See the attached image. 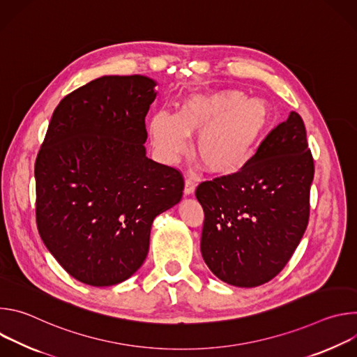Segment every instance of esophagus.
Here are the masks:
<instances>
[{
    "mask_svg": "<svg viewBox=\"0 0 357 357\" xmlns=\"http://www.w3.org/2000/svg\"><path fill=\"white\" fill-rule=\"evenodd\" d=\"M196 188V178L193 175H186L185 176V188L183 192L185 195H192Z\"/></svg>",
    "mask_w": 357,
    "mask_h": 357,
    "instance_id": "esophagus-1",
    "label": "esophagus"
}]
</instances>
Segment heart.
Listing matches in <instances>:
<instances>
[{
    "label": "heart",
    "mask_w": 357,
    "mask_h": 357,
    "mask_svg": "<svg viewBox=\"0 0 357 357\" xmlns=\"http://www.w3.org/2000/svg\"><path fill=\"white\" fill-rule=\"evenodd\" d=\"M271 123L266 100L245 98L240 90L188 93L175 114L160 112L149 121V137L158 158L176 164L196 138V155L216 174H234L254 155Z\"/></svg>",
    "instance_id": "heart-1"
}]
</instances>
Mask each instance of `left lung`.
<instances>
[{
	"instance_id": "8db88e82",
	"label": "left lung",
	"mask_w": 357,
	"mask_h": 357,
	"mask_svg": "<svg viewBox=\"0 0 357 357\" xmlns=\"http://www.w3.org/2000/svg\"><path fill=\"white\" fill-rule=\"evenodd\" d=\"M312 179L307 131L291 112L240 171L202 182L200 251L211 271L244 288L273 280L308 226Z\"/></svg>"
}]
</instances>
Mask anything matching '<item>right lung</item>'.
<instances>
[{
	"label": "right lung",
	"mask_w": 357,
	"mask_h": 357,
	"mask_svg": "<svg viewBox=\"0 0 357 357\" xmlns=\"http://www.w3.org/2000/svg\"><path fill=\"white\" fill-rule=\"evenodd\" d=\"M155 86L132 75L76 89L55 109L38 152V231L83 284L130 278L148 254L152 222L182 197L181 171L145 155Z\"/></svg>",
	"instance_id": "obj_1"
}]
</instances>
